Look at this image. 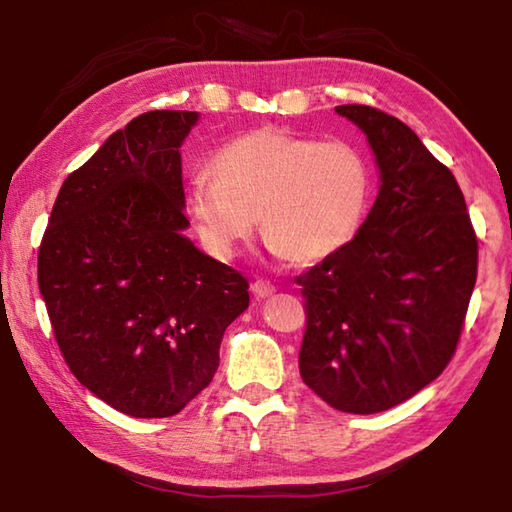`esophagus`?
Returning a JSON list of instances; mask_svg holds the SVG:
<instances>
[{"instance_id": "esophagus-1", "label": "esophagus", "mask_w": 512, "mask_h": 512, "mask_svg": "<svg viewBox=\"0 0 512 512\" xmlns=\"http://www.w3.org/2000/svg\"><path fill=\"white\" fill-rule=\"evenodd\" d=\"M250 291H253V296H255L257 300H264V298H268V296H273L275 287H273L271 282H266V280H257V282L250 284Z\"/></svg>"}]
</instances>
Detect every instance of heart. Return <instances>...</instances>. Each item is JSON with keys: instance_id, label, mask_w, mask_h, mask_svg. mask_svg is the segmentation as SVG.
Here are the masks:
<instances>
[{"instance_id": "heart-1", "label": "heart", "mask_w": 512, "mask_h": 512, "mask_svg": "<svg viewBox=\"0 0 512 512\" xmlns=\"http://www.w3.org/2000/svg\"><path fill=\"white\" fill-rule=\"evenodd\" d=\"M210 173L185 187V207L203 248L235 259L257 230L275 257L309 266L348 248L366 221L372 169L359 146L277 131L223 144Z\"/></svg>"}]
</instances>
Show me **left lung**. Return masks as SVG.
I'll list each match as a JSON object with an SVG mask.
<instances>
[{"mask_svg": "<svg viewBox=\"0 0 512 512\" xmlns=\"http://www.w3.org/2000/svg\"><path fill=\"white\" fill-rule=\"evenodd\" d=\"M366 140L379 192L348 248L298 277L307 307L300 377L343 413L409 400L452 359L476 282V235L445 164L377 108L336 106Z\"/></svg>", "mask_w": 512, "mask_h": 512, "instance_id": "1", "label": "left lung"}]
</instances>
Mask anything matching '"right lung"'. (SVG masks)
Here are the masks:
<instances>
[{
    "instance_id": "1",
    "label": "right lung",
    "mask_w": 512,
    "mask_h": 512,
    "mask_svg": "<svg viewBox=\"0 0 512 512\" xmlns=\"http://www.w3.org/2000/svg\"><path fill=\"white\" fill-rule=\"evenodd\" d=\"M198 112L153 110L60 187L38 253L58 348L81 384L133 418H169L210 384L248 280L185 237L183 146Z\"/></svg>"
}]
</instances>
